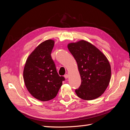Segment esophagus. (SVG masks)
I'll return each mask as SVG.
<instances>
[{
    "label": "esophagus",
    "instance_id": "34e87169",
    "mask_svg": "<svg viewBox=\"0 0 130 130\" xmlns=\"http://www.w3.org/2000/svg\"><path fill=\"white\" fill-rule=\"evenodd\" d=\"M68 77H69V75L68 74H66L65 75H64V77H65V78H68Z\"/></svg>",
    "mask_w": 130,
    "mask_h": 130
}]
</instances>
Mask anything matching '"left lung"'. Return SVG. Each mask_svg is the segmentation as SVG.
<instances>
[{
	"label": "left lung",
	"instance_id": "obj_1",
	"mask_svg": "<svg viewBox=\"0 0 130 130\" xmlns=\"http://www.w3.org/2000/svg\"><path fill=\"white\" fill-rule=\"evenodd\" d=\"M68 48L76 59L81 77V84L75 92L85 100H92L101 96L110 81L111 66L106 56L87 41L68 44Z\"/></svg>",
	"mask_w": 130,
	"mask_h": 130
}]
</instances>
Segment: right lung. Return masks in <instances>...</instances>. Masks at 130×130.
<instances>
[{"label": "right lung", "mask_w": 130, "mask_h": 130, "mask_svg": "<svg viewBox=\"0 0 130 130\" xmlns=\"http://www.w3.org/2000/svg\"><path fill=\"white\" fill-rule=\"evenodd\" d=\"M53 40L41 43L27 59L23 78L28 91L36 99L47 101L55 97L65 78L59 76L51 57Z\"/></svg>", "instance_id": "add662e5"}]
</instances>
